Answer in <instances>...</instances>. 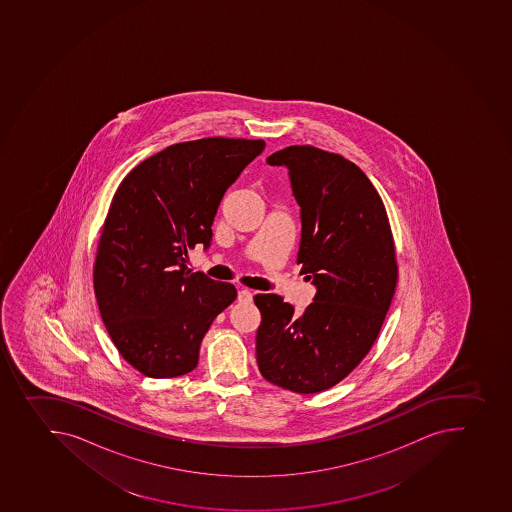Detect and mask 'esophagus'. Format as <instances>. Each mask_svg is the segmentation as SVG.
<instances>
[{
  "label": "esophagus",
  "instance_id": "34e87169",
  "mask_svg": "<svg viewBox=\"0 0 512 512\" xmlns=\"http://www.w3.org/2000/svg\"><path fill=\"white\" fill-rule=\"evenodd\" d=\"M238 300L246 304V302H251L253 300V292L249 291V289H241L238 291Z\"/></svg>",
  "mask_w": 512,
  "mask_h": 512
}]
</instances>
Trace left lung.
I'll return each mask as SVG.
<instances>
[{
    "instance_id": "8db88e82",
    "label": "left lung",
    "mask_w": 512,
    "mask_h": 512,
    "mask_svg": "<svg viewBox=\"0 0 512 512\" xmlns=\"http://www.w3.org/2000/svg\"><path fill=\"white\" fill-rule=\"evenodd\" d=\"M268 164L289 169L302 221L297 264L317 294L302 314L281 295H254L256 360L269 383L315 394L345 379L378 338L396 291V248L383 200L353 162L289 146Z\"/></svg>"
}]
</instances>
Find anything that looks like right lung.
Here are the masks:
<instances>
[{"label":"right lung","instance_id":"obj_1","mask_svg":"<svg viewBox=\"0 0 512 512\" xmlns=\"http://www.w3.org/2000/svg\"><path fill=\"white\" fill-rule=\"evenodd\" d=\"M263 139L172 144L126 175L105 218L93 266L98 309L116 350L149 378L195 369L213 320L236 299L228 282L187 268L212 241L226 189L263 152Z\"/></svg>","mask_w":512,"mask_h":512}]
</instances>
